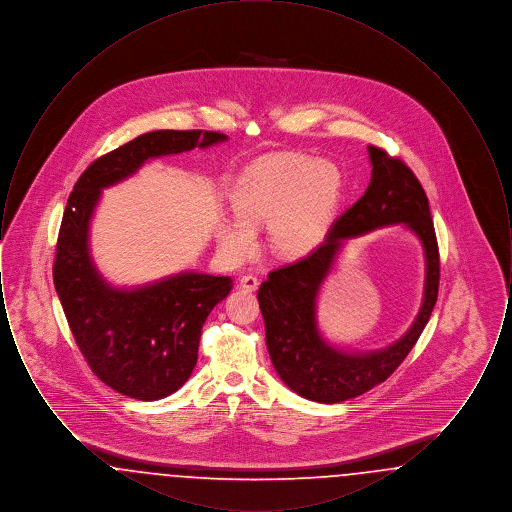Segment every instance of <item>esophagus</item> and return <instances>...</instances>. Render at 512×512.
Wrapping results in <instances>:
<instances>
[{
    "mask_svg": "<svg viewBox=\"0 0 512 512\" xmlns=\"http://www.w3.org/2000/svg\"><path fill=\"white\" fill-rule=\"evenodd\" d=\"M240 288H244L247 292H255L259 288V280L253 276V274H245L240 278Z\"/></svg>",
    "mask_w": 512,
    "mask_h": 512,
    "instance_id": "esophagus-1",
    "label": "esophagus"
}]
</instances>
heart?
I'll list each match as a JSON object with an SVG mask.
<instances>
[{
  "mask_svg": "<svg viewBox=\"0 0 512 512\" xmlns=\"http://www.w3.org/2000/svg\"><path fill=\"white\" fill-rule=\"evenodd\" d=\"M340 172L307 155H276L245 174L234 194L240 217L220 224V244L232 259L257 245L255 224L270 220V242L286 255L309 251L322 240L340 199Z\"/></svg>",
  "mask_w": 512,
  "mask_h": 512,
  "instance_id": "heart-1",
  "label": "heart"
}]
</instances>
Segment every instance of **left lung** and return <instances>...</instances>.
Returning a JSON list of instances; mask_svg holds the SVG:
<instances>
[{
	"label": "left lung",
	"mask_w": 512,
	"mask_h": 512,
	"mask_svg": "<svg viewBox=\"0 0 512 512\" xmlns=\"http://www.w3.org/2000/svg\"><path fill=\"white\" fill-rule=\"evenodd\" d=\"M372 178L365 195L332 222L326 238L305 257L272 268L257 299L265 318L270 361L295 393L340 403L388 380L405 361L432 317L438 301L439 247L428 197L407 163L382 147H368ZM403 221L421 238L427 253L425 303L412 330L388 350L347 356L319 338L314 301L340 247V240L378 225Z\"/></svg>",
	"instance_id": "1"
}]
</instances>
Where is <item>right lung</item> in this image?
Masks as SVG:
<instances>
[{
	"label": "right lung",
	"instance_id": "add662e5",
	"mask_svg": "<svg viewBox=\"0 0 512 512\" xmlns=\"http://www.w3.org/2000/svg\"><path fill=\"white\" fill-rule=\"evenodd\" d=\"M226 140L209 130H155L98 157L69 195L53 259V284L74 341L103 384L157 401L178 390L197 363L201 328L234 282L186 272L140 290H113L88 255V222L107 188L159 155Z\"/></svg>",
	"mask_w": 512,
	"mask_h": 512
}]
</instances>
